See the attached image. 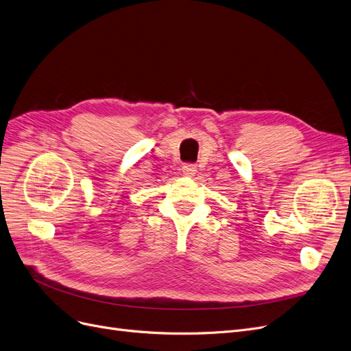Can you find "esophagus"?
Returning <instances> with one entry per match:
<instances>
[{
  "label": "esophagus",
  "instance_id": "34e87169",
  "mask_svg": "<svg viewBox=\"0 0 351 351\" xmlns=\"http://www.w3.org/2000/svg\"><path fill=\"white\" fill-rule=\"evenodd\" d=\"M182 173H184L185 176H189V178L195 176V173H197V166H195V165H184V166H182Z\"/></svg>",
  "mask_w": 351,
  "mask_h": 351
}]
</instances>
